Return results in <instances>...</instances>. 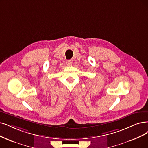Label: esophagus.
<instances>
[{"label":"esophagus","mask_w":148,"mask_h":148,"mask_svg":"<svg viewBox=\"0 0 148 148\" xmlns=\"http://www.w3.org/2000/svg\"><path fill=\"white\" fill-rule=\"evenodd\" d=\"M66 64H67V65L68 66H72V61L68 60V61H67Z\"/></svg>","instance_id":"1"}]
</instances>
